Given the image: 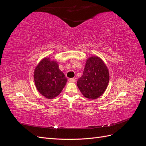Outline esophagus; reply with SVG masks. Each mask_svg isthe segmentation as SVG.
<instances>
[{"label": "esophagus", "instance_id": "obj_1", "mask_svg": "<svg viewBox=\"0 0 146 146\" xmlns=\"http://www.w3.org/2000/svg\"><path fill=\"white\" fill-rule=\"evenodd\" d=\"M68 81L69 82H73V83H74V82H76V79L74 78H70L68 79Z\"/></svg>", "mask_w": 146, "mask_h": 146}]
</instances>
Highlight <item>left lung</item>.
I'll return each mask as SVG.
<instances>
[{"label":"left lung","mask_w":146,"mask_h":146,"mask_svg":"<svg viewBox=\"0 0 146 146\" xmlns=\"http://www.w3.org/2000/svg\"><path fill=\"white\" fill-rule=\"evenodd\" d=\"M109 80V71L103 60L92 56L87 59L83 74L78 78L77 85L85 98L95 99L104 94Z\"/></svg>","instance_id":"1"}]
</instances>
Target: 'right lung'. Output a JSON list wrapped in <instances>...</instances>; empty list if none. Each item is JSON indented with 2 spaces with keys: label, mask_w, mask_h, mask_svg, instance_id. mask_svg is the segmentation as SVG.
Returning a JSON list of instances; mask_svg holds the SVG:
<instances>
[{
  "label": "right lung",
  "mask_w": 146,
  "mask_h": 146,
  "mask_svg": "<svg viewBox=\"0 0 146 146\" xmlns=\"http://www.w3.org/2000/svg\"><path fill=\"white\" fill-rule=\"evenodd\" d=\"M68 79L59 69L58 63L44 58L38 63L34 72V81L39 93L54 99L60 94Z\"/></svg>",
  "instance_id": "obj_1"
}]
</instances>
